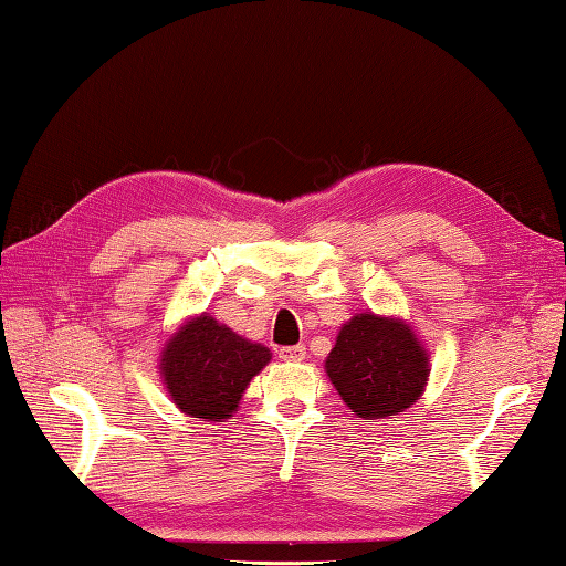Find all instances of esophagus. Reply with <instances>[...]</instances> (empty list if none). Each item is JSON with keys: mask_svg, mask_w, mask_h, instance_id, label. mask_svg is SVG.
I'll use <instances>...</instances> for the list:
<instances>
[{"mask_svg": "<svg viewBox=\"0 0 566 566\" xmlns=\"http://www.w3.org/2000/svg\"><path fill=\"white\" fill-rule=\"evenodd\" d=\"M279 356L283 361H303L305 359V347H303V344H297V347H283L279 352Z\"/></svg>", "mask_w": 566, "mask_h": 566, "instance_id": "obj_1", "label": "esophagus"}]
</instances>
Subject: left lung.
I'll return each mask as SVG.
<instances>
[{
	"mask_svg": "<svg viewBox=\"0 0 566 566\" xmlns=\"http://www.w3.org/2000/svg\"><path fill=\"white\" fill-rule=\"evenodd\" d=\"M430 352L406 319L356 313L344 322L325 359V374L361 420H384L420 400L430 378Z\"/></svg>",
	"mask_w": 566,
	"mask_h": 566,
	"instance_id": "8db88e82",
	"label": "left lung"
}]
</instances>
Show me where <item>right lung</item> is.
<instances>
[{"label": "right lung", "instance_id": "1", "mask_svg": "<svg viewBox=\"0 0 566 566\" xmlns=\"http://www.w3.org/2000/svg\"><path fill=\"white\" fill-rule=\"evenodd\" d=\"M269 361V347L241 337L210 313H200L166 339L158 374L180 412L205 422H224L239 410L251 378Z\"/></svg>", "mask_w": 566, "mask_h": 566}]
</instances>
